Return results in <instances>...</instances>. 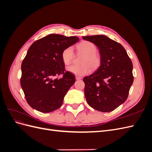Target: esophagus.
Masks as SVG:
<instances>
[{
    "mask_svg": "<svg viewBox=\"0 0 152 152\" xmlns=\"http://www.w3.org/2000/svg\"><path fill=\"white\" fill-rule=\"evenodd\" d=\"M75 79H76V80H80L81 79H82V77H79V76H76L75 77Z\"/></svg>",
    "mask_w": 152,
    "mask_h": 152,
    "instance_id": "obj_1",
    "label": "esophagus"
}]
</instances>
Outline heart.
Returning a JSON list of instances; mask_svg holds the SVG:
<instances>
[{
    "label": "heart",
    "instance_id": "1",
    "mask_svg": "<svg viewBox=\"0 0 152 152\" xmlns=\"http://www.w3.org/2000/svg\"><path fill=\"white\" fill-rule=\"evenodd\" d=\"M77 49L79 52L84 53L85 57L82 61L84 65H72L66 68V70L77 76H83L88 74L90 72L91 66L93 69H96L101 64V58L98 54L96 45L88 41H84L77 45ZM74 57V52L72 46L64 49L61 53V59L65 65L70 64Z\"/></svg>",
    "mask_w": 152,
    "mask_h": 152
}]
</instances>
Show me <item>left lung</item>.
<instances>
[{"label":"left lung","instance_id":"obj_1","mask_svg":"<svg viewBox=\"0 0 152 152\" xmlns=\"http://www.w3.org/2000/svg\"><path fill=\"white\" fill-rule=\"evenodd\" d=\"M82 39L99 49L101 64L85 77L84 94L87 103L99 112H112L126 102L132 84V63L122 45L103 35Z\"/></svg>","mask_w":152,"mask_h":152}]
</instances>
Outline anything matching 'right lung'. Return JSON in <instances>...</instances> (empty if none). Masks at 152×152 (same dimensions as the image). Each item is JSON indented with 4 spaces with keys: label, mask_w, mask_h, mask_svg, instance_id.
<instances>
[{
    "label": "right lung",
    "mask_w": 152,
    "mask_h": 152,
    "mask_svg": "<svg viewBox=\"0 0 152 152\" xmlns=\"http://www.w3.org/2000/svg\"><path fill=\"white\" fill-rule=\"evenodd\" d=\"M79 41L75 36L49 34L31 44L21 64V88L30 107L49 113L61 107L75 75L65 72L61 53ZM63 74L62 77L57 76Z\"/></svg>",
    "instance_id": "1"
}]
</instances>
